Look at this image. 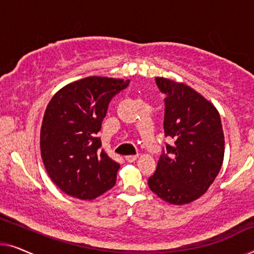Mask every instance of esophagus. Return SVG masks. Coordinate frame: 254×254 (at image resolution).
Here are the masks:
<instances>
[{"instance_id": "1", "label": "esophagus", "mask_w": 254, "mask_h": 254, "mask_svg": "<svg viewBox=\"0 0 254 254\" xmlns=\"http://www.w3.org/2000/svg\"><path fill=\"white\" fill-rule=\"evenodd\" d=\"M126 161L129 162V163H133L137 159V155H129V156H126Z\"/></svg>"}]
</instances>
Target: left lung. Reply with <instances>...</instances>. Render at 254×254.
I'll return each mask as SVG.
<instances>
[{"label": "left lung", "mask_w": 254, "mask_h": 254, "mask_svg": "<svg viewBox=\"0 0 254 254\" xmlns=\"http://www.w3.org/2000/svg\"><path fill=\"white\" fill-rule=\"evenodd\" d=\"M164 98L165 143L148 185L172 204L200 197L216 178L224 156L221 118L213 104L184 83L156 77Z\"/></svg>", "instance_id": "left-lung-1"}]
</instances>
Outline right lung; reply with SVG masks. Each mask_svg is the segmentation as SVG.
I'll return each instance as SVG.
<instances>
[{"instance_id":"obj_1","label":"right lung","mask_w":254,"mask_h":254,"mask_svg":"<svg viewBox=\"0 0 254 254\" xmlns=\"http://www.w3.org/2000/svg\"><path fill=\"white\" fill-rule=\"evenodd\" d=\"M130 81L91 76L65 85L45 111L41 157L48 176L68 195L92 200L112 189L120 165L98 137L110 102Z\"/></svg>"}]
</instances>
